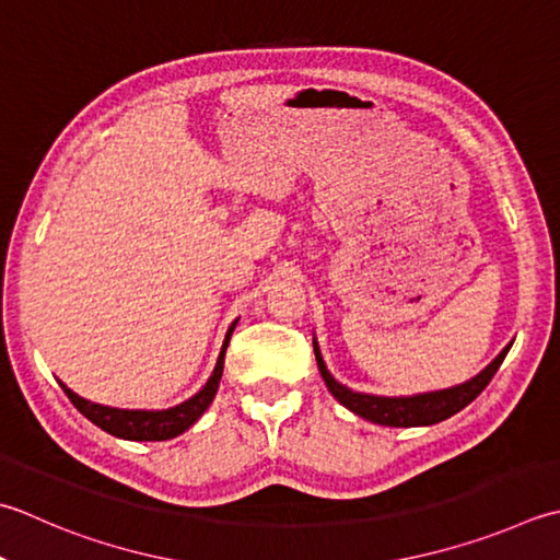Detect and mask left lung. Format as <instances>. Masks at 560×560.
<instances>
[{
  "instance_id": "obj_1",
  "label": "left lung",
  "mask_w": 560,
  "mask_h": 560,
  "mask_svg": "<svg viewBox=\"0 0 560 560\" xmlns=\"http://www.w3.org/2000/svg\"><path fill=\"white\" fill-rule=\"evenodd\" d=\"M512 342L502 349V352L490 361V364L480 371L466 383H458V386L444 388V390H430V393H418V396H400V398H386V396H371V393H357L352 388L342 386V383L335 381V376L327 371L320 347L313 339V352L317 369H320V376L325 381L327 390L345 405L347 410H352L359 418L369 422L386 424V427H427L436 424L446 418H452L458 410H464L470 400H476L480 393L486 390L490 378L498 374L502 361H505Z\"/></svg>"
}]
</instances>
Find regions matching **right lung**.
Returning <instances> with one entry per match:
<instances>
[{
	"label": "right lung",
	"instance_id": "obj_1",
	"mask_svg": "<svg viewBox=\"0 0 560 560\" xmlns=\"http://www.w3.org/2000/svg\"><path fill=\"white\" fill-rule=\"evenodd\" d=\"M237 320L228 327L225 342L221 347V354H218L215 369L211 378L206 381V386L191 396L189 400H184L179 405H174L170 410H120V408H108V405H98L86 398H80L77 393H72L65 383H60L62 390L68 393V398L72 405L80 410L86 420L94 422L96 427H102L104 432L118 436V440H130V442H164V440H174L182 432L189 430V427L201 418V415L208 410V405L213 402L218 383H221L223 376V359H225V349L230 342V335H233Z\"/></svg>",
	"mask_w": 560,
	"mask_h": 560
}]
</instances>
